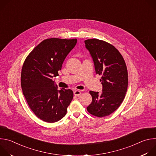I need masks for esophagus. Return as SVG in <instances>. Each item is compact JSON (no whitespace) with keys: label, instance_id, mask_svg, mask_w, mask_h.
Here are the masks:
<instances>
[{"label":"esophagus","instance_id":"34e87169","mask_svg":"<svg viewBox=\"0 0 156 156\" xmlns=\"http://www.w3.org/2000/svg\"><path fill=\"white\" fill-rule=\"evenodd\" d=\"M73 94H74V95L76 96H79L81 94V91H79V90H76V91H74Z\"/></svg>","mask_w":156,"mask_h":156}]
</instances>
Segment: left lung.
Listing matches in <instances>:
<instances>
[{
    "label": "left lung",
    "mask_w": 156,
    "mask_h": 156,
    "mask_svg": "<svg viewBox=\"0 0 156 156\" xmlns=\"http://www.w3.org/2000/svg\"><path fill=\"white\" fill-rule=\"evenodd\" d=\"M93 58L96 74L102 75V92L90 91L92 102L87 107L91 114L103 117L115 111L123 102L128 87V72L119 51L110 44L97 39L84 41Z\"/></svg>",
    "instance_id": "8db88e82"
}]
</instances>
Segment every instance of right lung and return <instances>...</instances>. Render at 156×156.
Returning a JSON list of instances; mask_svg holds the SVG:
<instances>
[{"mask_svg":"<svg viewBox=\"0 0 156 156\" xmlns=\"http://www.w3.org/2000/svg\"><path fill=\"white\" fill-rule=\"evenodd\" d=\"M76 39L50 38L42 41L27 57L21 75L23 93L34 114L41 120L54 123L66 114L73 98L71 90H57L53 78L58 76Z\"/></svg>","mask_w":156,"mask_h":156,"instance_id":"right-lung-1","label":"right lung"}]
</instances>
